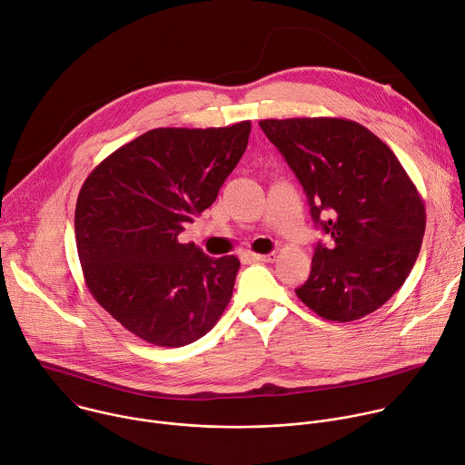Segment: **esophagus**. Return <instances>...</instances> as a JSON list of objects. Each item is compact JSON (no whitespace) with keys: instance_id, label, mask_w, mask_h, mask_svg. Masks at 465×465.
I'll return each mask as SVG.
<instances>
[{"instance_id":"1","label":"esophagus","mask_w":465,"mask_h":465,"mask_svg":"<svg viewBox=\"0 0 465 465\" xmlns=\"http://www.w3.org/2000/svg\"><path fill=\"white\" fill-rule=\"evenodd\" d=\"M249 258L258 260V262H274V260H276V252H269V254H256V252H249Z\"/></svg>"}]
</instances>
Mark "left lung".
Returning a JSON list of instances; mask_svg holds the SVG:
<instances>
[{"label":"left lung","mask_w":465,"mask_h":465,"mask_svg":"<svg viewBox=\"0 0 465 465\" xmlns=\"http://www.w3.org/2000/svg\"><path fill=\"white\" fill-rule=\"evenodd\" d=\"M295 172L315 223V247L297 297L317 315L350 322L381 308L407 281L425 232V203L394 152L348 119L258 123ZM323 220H320V216Z\"/></svg>","instance_id":"obj_1"}]
</instances>
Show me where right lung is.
<instances>
[{"instance_id": "1", "label": "right lung", "mask_w": 465, "mask_h": 465, "mask_svg": "<svg viewBox=\"0 0 465 465\" xmlns=\"http://www.w3.org/2000/svg\"><path fill=\"white\" fill-rule=\"evenodd\" d=\"M251 121L155 128L108 155L84 181L74 238L85 286L117 322L155 346H184L214 328L240 260L179 243L247 148Z\"/></svg>"}]
</instances>
